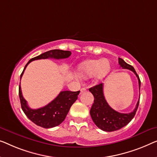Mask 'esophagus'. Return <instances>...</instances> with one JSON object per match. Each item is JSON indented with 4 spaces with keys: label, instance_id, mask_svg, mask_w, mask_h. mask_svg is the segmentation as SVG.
Here are the masks:
<instances>
[{
    "label": "esophagus",
    "instance_id": "1",
    "mask_svg": "<svg viewBox=\"0 0 157 157\" xmlns=\"http://www.w3.org/2000/svg\"><path fill=\"white\" fill-rule=\"evenodd\" d=\"M86 91V88H82L81 89V94H82V93Z\"/></svg>",
    "mask_w": 157,
    "mask_h": 157
}]
</instances>
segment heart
I'll list each match as a JSON object with an SVG mask.
<instances>
[{
	"label": "heart",
	"mask_w": 157,
	"mask_h": 157,
	"mask_svg": "<svg viewBox=\"0 0 157 157\" xmlns=\"http://www.w3.org/2000/svg\"><path fill=\"white\" fill-rule=\"evenodd\" d=\"M110 70V66L108 60H88L78 66L77 75L82 79H87L94 76L95 80L100 81L105 78Z\"/></svg>",
	"instance_id": "heart-1"
}]
</instances>
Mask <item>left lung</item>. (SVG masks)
Masks as SVG:
<instances>
[{
    "label": "left lung",
    "instance_id": "left-lung-1",
    "mask_svg": "<svg viewBox=\"0 0 157 157\" xmlns=\"http://www.w3.org/2000/svg\"><path fill=\"white\" fill-rule=\"evenodd\" d=\"M118 63L122 69L133 71L138 78L140 90V79L132 66L127 63L121 58H118ZM89 91L94 95V103L90 108V114L93 121L98 128L105 132H113L121 129L127 125L135 117L139 106L140 98L132 112L120 113L113 110L107 103L103 94V84L100 83L89 88Z\"/></svg>",
    "mask_w": 157,
    "mask_h": 157
}]
</instances>
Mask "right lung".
Wrapping results in <instances>:
<instances>
[{"label": "right lung", "mask_w": 157, "mask_h": 157, "mask_svg": "<svg viewBox=\"0 0 157 157\" xmlns=\"http://www.w3.org/2000/svg\"><path fill=\"white\" fill-rule=\"evenodd\" d=\"M71 54V52L70 51H63L60 49H52V50L41 54L40 55L31 59L29 61L25 67L23 71L20 75V79L22 78L27 66L34 60L49 58L62 59L68 58ZM79 93H80V90L78 91H70V90L61 91L57 97L47 105L38 109H32L28 106L25 99L22 96L20 83L19 86V97L22 110L32 122L44 128H52L58 126L59 124L62 123L67 117L71 106L78 98Z\"/></svg>", "instance_id": "1"}]
</instances>
